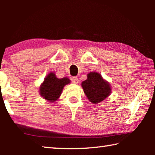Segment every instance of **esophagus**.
<instances>
[{
  "mask_svg": "<svg viewBox=\"0 0 155 155\" xmlns=\"http://www.w3.org/2000/svg\"><path fill=\"white\" fill-rule=\"evenodd\" d=\"M72 81L75 84H77L78 83V78L76 77H74L72 78Z\"/></svg>",
  "mask_w": 155,
  "mask_h": 155,
  "instance_id": "34e87169",
  "label": "esophagus"
}]
</instances>
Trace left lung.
<instances>
[{
	"instance_id": "1",
	"label": "left lung",
	"mask_w": 155,
	"mask_h": 155,
	"mask_svg": "<svg viewBox=\"0 0 155 155\" xmlns=\"http://www.w3.org/2000/svg\"><path fill=\"white\" fill-rule=\"evenodd\" d=\"M81 86L89 101L94 104L104 101L111 92L110 84L96 72L89 73L87 78L83 81Z\"/></svg>"
}]
</instances>
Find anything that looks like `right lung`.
Returning <instances> with one entry per match:
<instances>
[{
	"instance_id": "add662e5",
	"label": "right lung",
	"mask_w": 155,
	"mask_h": 155,
	"mask_svg": "<svg viewBox=\"0 0 155 155\" xmlns=\"http://www.w3.org/2000/svg\"><path fill=\"white\" fill-rule=\"evenodd\" d=\"M70 83L68 78H58L54 72H50L40 87V94L46 101L54 103L61 96L64 86Z\"/></svg>"
}]
</instances>
